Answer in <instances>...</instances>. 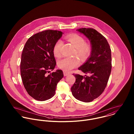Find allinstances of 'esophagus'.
<instances>
[{
    "mask_svg": "<svg viewBox=\"0 0 134 134\" xmlns=\"http://www.w3.org/2000/svg\"><path fill=\"white\" fill-rule=\"evenodd\" d=\"M63 74H64V76H67V75H70V73H69V72H63Z\"/></svg>",
    "mask_w": 134,
    "mask_h": 134,
    "instance_id": "1",
    "label": "esophagus"
}]
</instances>
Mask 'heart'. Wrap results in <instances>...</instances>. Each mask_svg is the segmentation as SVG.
Returning a JSON list of instances; mask_svg holds the SVG:
<instances>
[{"label":"heart","instance_id":"heart-1","mask_svg":"<svg viewBox=\"0 0 134 134\" xmlns=\"http://www.w3.org/2000/svg\"><path fill=\"white\" fill-rule=\"evenodd\" d=\"M66 39L75 48L74 55H77L82 61L87 60L91 55L93 47L92 45L85 42L82 36L76 34L68 35ZM62 43L58 40L55 44L53 52L56 57L61 56V49ZM79 64V60L77 57L73 58H63L58 61V66L64 71H69L77 67Z\"/></svg>","mask_w":134,"mask_h":134}]
</instances>
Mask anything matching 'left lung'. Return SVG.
<instances>
[{"instance_id": "1", "label": "left lung", "mask_w": 134, "mask_h": 134, "mask_svg": "<svg viewBox=\"0 0 134 134\" xmlns=\"http://www.w3.org/2000/svg\"><path fill=\"white\" fill-rule=\"evenodd\" d=\"M76 30L89 39L93 49L86 62L78 68L88 75L73 74L76 81L71 91L78 100L88 103L101 95L107 86L112 68L111 49L106 38L96 29L82 28Z\"/></svg>"}]
</instances>
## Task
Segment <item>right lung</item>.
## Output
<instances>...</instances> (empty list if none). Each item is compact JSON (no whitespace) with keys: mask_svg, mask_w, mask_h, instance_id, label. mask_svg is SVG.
I'll list each match as a JSON object with an SVG mask.
<instances>
[{"mask_svg":"<svg viewBox=\"0 0 134 134\" xmlns=\"http://www.w3.org/2000/svg\"><path fill=\"white\" fill-rule=\"evenodd\" d=\"M62 34L53 30L40 32L28 38L23 48L20 65L23 83L36 100L44 101L54 96L58 82L63 77L60 70L48 74L56 65L53 49Z\"/></svg>","mask_w":134,"mask_h":134,"instance_id":"add662e5","label":"right lung"}]
</instances>
